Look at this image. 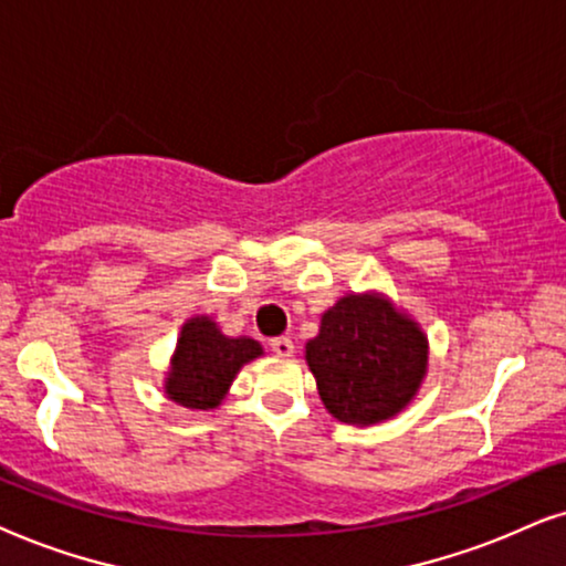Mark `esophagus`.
Returning a JSON list of instances; mask_svg holds the SVG:
<instances>
[{
    "label": "esophagus",
    "mask_w": 566,
    "mask_h": 566,
    "mask_svg": "<svg viewBox=\"0 0 566 566\" xmlns=\"http://www.w3.org/2000/svg\"><path fill=\"white\" fill-rule=\"evenodd\" d=\"M269 349L274 352L276 357H290V354L295 352V344H292V338L287 336H276L269 342Z\"/></svg>",
    "instance_id": "esophagus-1"
}]
</instances>
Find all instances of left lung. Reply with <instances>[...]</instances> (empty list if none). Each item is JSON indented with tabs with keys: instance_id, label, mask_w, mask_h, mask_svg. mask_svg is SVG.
<instances>
[{
	"instance_id": "obj_1",
	"label": "left lung",
	"mask_w": 566,
	"mask_h": 566,
	"mask_svg": "<svg viewBox=\"0 0 566 566\" xmlns=\"http://www.w3.org/2000/svg\"><path fill=\"white\" fill-rule=\"evenodd\" d=\"M305 359L326 409L346 424H373L403 409L427 373V338L380 297H342L323 313Z\"/></svg>"
}]
</instances>
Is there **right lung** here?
<instances>
[{
    "label": "right lung",
    "mask_w": 566,
    "mask_h": 566,
    "mask_svg": "<svg viewBox=\"0 0 566 566\" xmlns=\"http://www.w3.org/2000/svg\"><path fill=\"white\" fill-rule=\"evenodd\" d=\"M259 354L261 344L253 338H228L205 315L191 318L180 331L165 390L186 409H214L240 367Z\"/></svg>",
    "instance_id": "add662e5"
}]
</instances>
